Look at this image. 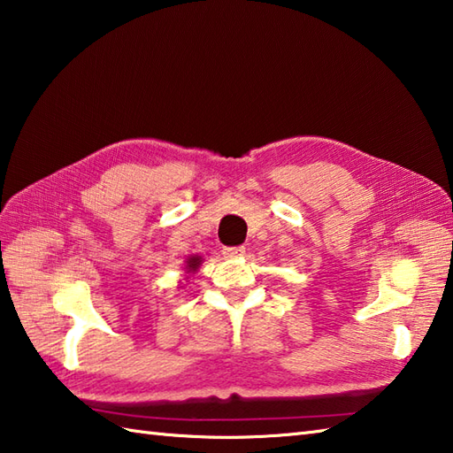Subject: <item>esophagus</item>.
<instances>
[{
  "label": "esophagus",
  "mask_w": 453,
  "mask_h": 453,
  "mask_svg": "<svg viewBox=\"0 0 453 453\" xmlns=\"http://www.w3.org/2000/svg\"><path fill=\"white\" fill-rule=\"evenodd\" d=\"M244 246H228V248H223V254L226 256V257H240V256H244Z\"/></svg>",
  "instance_id": "esophagus-1"
}]
</instances>
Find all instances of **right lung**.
Here are the masks:
<instances>
[{"instance_id":"obj_1","label":"right lung","mask_w":453,"mask_h":453,"mask_svg":"<svg viewBox=\"0 0 453 453\" xmlns=\"http://www.w3.org/2000/svg\"><path fill=\"white\" fill-rule=\"evenodd\" d=\"M203 264V257L201 256H188L186 257V267H183V272L186 273H196L199 270V265Z\"/></svg>"}]
</instances>
